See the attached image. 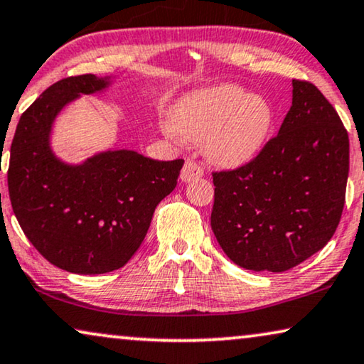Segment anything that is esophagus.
<instances>
[{
    "instance_id": "obj_1",
    "label": "esophagus",
    "mask_w": 364,
    "mask_h": 364,
    "mask_svg": "<svg viewBox=\"0 0 364 364\" xmlns=\"http://www.w3.org/2000/svg\"><path fill=\"white\" fill-rule=\"evenodd\" d=\"M204 175V170L201 166L198 165L194 160H186L184 163L183 170H181V180L183 181H193V180H198V178H201Z\"/></svg>"
}]
</instances>
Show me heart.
Segmentation results:
<instances>
[{"label":"heart","instance_id":"1","mask_svg":"<svg viewBox=\"0 0 364 364\" xmlns=\"http://www.w3.org/2000/svg\"><path fill=\"white\" fill-rule=\"evenodd\" d=\"M272 124L274 112L264 99L235 85H218L178 102L166 130L204 141L208 156L219 165L239 166L262 150Z\"/></svg>","mask_w":364,"mask_h":364}]
</instances>
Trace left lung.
<instances>
[{"label": "left lung", "mask_w": 364, "mask_h": 364, "mask_svg": "<svg viewBox=\"0 0 364 364\" xmlns=\"http://www.w3.org/2000/svg\"><path fill=\"white\" fill-rule=\"evenodd\" d=\"M291 84L277 135L239 168L213 171V232L234 264L255 272H284L318 252L345 206L348 132L314 84Z\"/></svg>", "instance_id": "obj_1"}]
</instances>
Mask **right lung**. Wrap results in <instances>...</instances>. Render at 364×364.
Returning a JSON list of instances; mask_svg holds the SVG:
<instances>
[{"mask_svg":"<svg viewBox=\"0 0 364 364\" xmlns=\"http://www.w3.org/2000/svg\"><path fill=\"white\" fill-rule=\"evenodd\" d=\"M107 84L94 74L58 80L21 115L11 143L8 189L14 216L46 260L73 274L124 267L184 163L132 150L100 153L77 166L54 156L49 133L59 110Z\"/></svg>","mask_w":364,"mask_h":364,"instance_id":"1","label":"right lung"}]
</instances>
